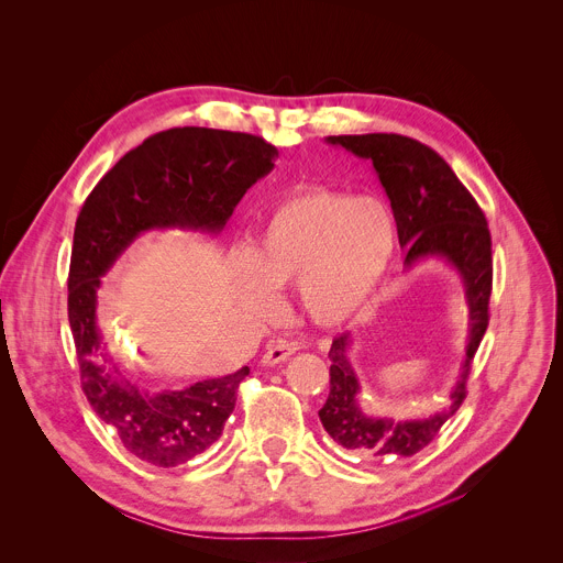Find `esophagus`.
<instances>
[{
	"mask_svg": "<svg viewBox=\"0 0 563 563\" xmlns=\"http://www.w3.org/2000/svg\"><path fill=\"white\" fill-rule=\"evenodd\" d=\"M300 346L296 342H289V340H278L274 346H269L265 353H263V364L265 366H274V364H280L285 360H289Z\"/></svg>",
	"mask_w": 563,
	"mask_h": 563,
	"instance_id": "34e87169",
	"label": "esophagus"
}]
</instances>
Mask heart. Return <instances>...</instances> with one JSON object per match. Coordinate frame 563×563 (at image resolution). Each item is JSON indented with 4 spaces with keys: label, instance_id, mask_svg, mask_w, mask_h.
Returning a JSON list of instances; mask_svg holds the SVG:
<instances>
[{
    "label": "heart",
    "instance_id": "heart-1",
    "mask_svg": "<svg viewBox=\"0 0 563 563\" xmlns=\"http://www.w3.org/2000/svg\"><path fill=\"white\" fill-rule=\"evenodd\" d=\"M398 225L376 197L307 187L278 201L234 267L236 307L252 322L278 309V289L296 285L305 316L320 327L357 318L391 267Z\"/></svg>",
    "mask_w": 563,
    "mask_h": 563
}]
</instances>
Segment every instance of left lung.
<instances>
[{"mask_svg":"<svg viewBox=\"0 0 563 563\" xmlns=\"http://www.w3.org/2000/svg\"><path fill=\"white\" fill-rule=\"evenodd\" d=\"M324 141L373 163L391 201L400 247L407 250L405 267L413 269L429 258H440L457 272L464 285L471 318L466 355L449 402L427 418L396 420L364 413L360 407V380L349 360L351 333L338 335L329 349V398L318 411L324 431L340 446L366 460L411 457L438 435L466 398L471 360L488 327L490 232L471 192L429 145L383 132L327 136Z\"/></svg>","mask_w":563,"mask_h":563,"instance_id":"obj_1","label":"left lung"}]
</instances>
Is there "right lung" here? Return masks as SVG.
<instances>
[{
	"instance_id": "add662e5",
	"label": "right lung",
	"mask_w": 563,
	"mask_h": 563,
	"mask_svg": "<svg viewBox=\"0 0 563 563\" xmlns=\"http://www.w3.org/2000/svg\"><path fill=\"white\" fill-rule=\"evenodd\" d=\"M278 150L254 134L172 128L130 150L86 199L73 241L68 320L81 387L125 451L154 466H180L223 433L247 366L178 391L132 385L97 322L101 276L145 232L221 234L250 187L274 169Z\"/></svg>"
}]
</instances>
